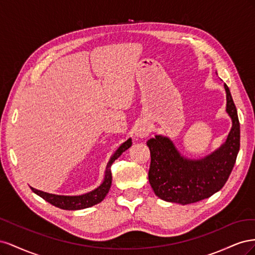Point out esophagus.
Returning <instances> with one entry per match:
<instances>
[{
    "label": "esophagus",
    "mask_w": 255,
    "mask_h": 255,
    "mask_svg": "<svg viewBox=\"0 0 255 255\" xmlns=\"http://www.w3.org/2000/svg\"><path fill=\"white\" fill-rule=\"evenodd\" d=\"M150 133H151V128L148 123H140V125L137 127V128L135 130V136L139 137V138H143V137L149 136Z\"/></svg>",
    "instance_id": "obj_1"
}]
</instances>
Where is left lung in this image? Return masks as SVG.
Instances as JSON below:
<instances>
[{
    "label": "left lung",
    "mask_w": 255,
    "mask_h": 255,
    "mask_svg": "<svg viewBox=\"0 0 255 255\" xmlns=\"http://www.w3.org/2000/svg\"><path fill=\"white\" fill-rule=\"evenodd\" d=\"M227 113L232 128L219 149L201 159L182 156L168 137L156 135L146 141L151 153L149 182L155 195L167 202L186 205L219 191L235 165L241 145L237 110L227 84Z\"/></svg>",
    "instance_id": "1"
}]
</instances>
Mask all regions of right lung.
<instances>
[{
    "mask_svg": "<svg viewBox=\"0 0 255 255\" xmlns=\"http://www.w3.org/2000/svg\"><path fill=\"white\" fill-rule=\"evenodd\" d=\"M130 145H132V139L128 138L126 142H123L119 146L118 150L114 153V155L111 157L109 164L106 166L103 183L100 185L98 188H96L95 190H92L90 192H87V194H84L81 196H59V195H53V194H49V192L38 190L33 187H30V189H32L36 195L44 199L47 202L51 203L54 206L61 208V210L78 211V210H83V208L94 206L103 201V199L106 197L107 194H109L111 185H112L111 167L114 161L117 159L123 152L128 150Z\"/></svg>",
    "mask_w": 255,
    "mask_h": 255,
    "instance_id": "1",
    "label": "right lung"
}]
</instances>
